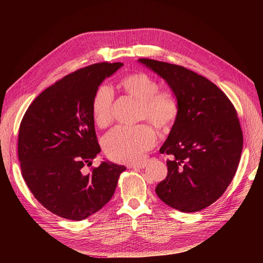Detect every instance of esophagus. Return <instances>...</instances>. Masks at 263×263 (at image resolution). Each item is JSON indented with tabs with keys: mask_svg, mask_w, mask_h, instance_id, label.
I'll use <instances>...</instances> for the list:
<instances>
[{
	"mask_svg": "<svg viewBox=\"0 0 263 263\" xmlns=\"http://www.w3.org/2000/svg\"><path fill=\"white\" fill-rule=\"evenodd\" d=\"M145 167V163L141 162V163H137V164H130L128 165V168H144Z\"/></svg>",
	"mask_w": 263,
	"mask_h": 263,
	"instance_id": "esophagus-1",
	"label": "esophagus"
}]
</instances>
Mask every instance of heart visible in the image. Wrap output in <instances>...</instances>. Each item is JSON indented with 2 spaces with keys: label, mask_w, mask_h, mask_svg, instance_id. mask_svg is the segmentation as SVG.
Returning a JSON list of instances; mask_svg holds the SVG:
<instances>
[{
  "label": "heart",
  "mask_w": 263,
  "mask_h": 263,
  "mask_svg": "<svg viewBox=\"0 0 263 263\" xmlns=\"http://www.w3.org/2000/svg\"><path fill=\"white\" fill-rule=\"evenodd\" d=\"M120 87L127 97L139 103V122H148L160 132H167L172 128L179 114V105L172 91L159 89L156 79L146 72L136 71L125 76L120 81ZM115 109L114 92L108 86H100L91 106L96 124L100 128L109 127L115 121ZM155 142L156 133L151 126L121 127L105 138L104 149L111 160L133 164L140 161Z\"/></svg>",
  "instance_id": "b5f03b06"
}]
</instances>
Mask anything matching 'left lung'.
Wrapping results in <instances>:
<instances>
[{
	"label": "left lung",
	"instance_id": "obj_1",
	"mask_svg": "<svg viewBox=\"0 0 263 263\" xmlns=\"http://www.w3.org/2000/svg\"><path fill=\"white\" fill-rule=\"evenodd\" d=\"M138 62L163 78L179 114L160 147L170 155L167 176L156 186L159 199L182 212L214 203L231 183L242 151L237 112L215 84L181 65L141 58Z\"/></svg>",
	"mask_w": 263,
	"mask_h": 263
}]
</instances>
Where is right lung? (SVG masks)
Returning a JSON list of instances; mask_svg holds the SVG:
<instances>
[{
  "label": "right lung",
  "mask_w": 263,
  "mask_h": 263,
  "mask_svg": "<svg viewBox=\"0 0 263 263\" xmlns=\"http://www.w3.org/2000/svg\"><path fill=\"white\" fill-rule=\"evenodd\" d=\"M124 64L100 62L73 71L45 89L27 109L18 131L22 176L35 199L52 213L82 220L114 196L124 165L103 161L92 117L93 96Z\"/></svg>",
  "instance_id": "obj_1"
}]
</instances>
